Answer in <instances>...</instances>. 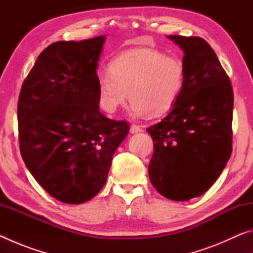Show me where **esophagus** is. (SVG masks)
<instances>
[{"mask_svg": "<svg viewBox=\"0 0 253 253\" xmlns=\"http://www.w3.org/2000/svg\"><path fill=\"white\" fill-rule=\"evenodd\" d=\"M143 131V127L138 125H131L130 126V132L131 134H137V132Z\"/></svg>", "mask_w": 253, "mask_h": 253, "instance_id": "34e87169", "label": "esophagus"}]
</instances>
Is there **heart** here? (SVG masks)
Segmentation results:
<instances>
[{"label": "heart", "instance_id": "1", "mask_svg": "<svg viewBox=\"0 0 253 253\" xmlns=\"http://www.w3.org/2000/svg\"><path fill=\"white\" fill-rule=\"evenodd\" d=\"M184 80L185 68L176 57L156 50L124 53L97 74L99 104L106 113L115 114L130 96L132 116L162 115L177 101Z\"/></svg>", "mask_w": 253, "mask_h": 253}]
</instances>
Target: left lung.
<instances>
[{
  "instance_id": "1",
  "label": "left lung",
  "mask_w": 253,
  "mask_h": 253,
  "mask_svg": "<svg viewBox=\"0 0 253 253\" xmlns=\"http://www.w3.org/2000/svg\"><path fill=\"white\" fill-rule=\"evenodd\" d=\"M168 38L184 51L185 80L170 113L147 128L154 142L148 175L166 199L188 201L213 185L231 156L233 91L207 41Z\"/></svg>"
}]
</instances>
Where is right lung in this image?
<instances>
[{
	"label": "right lung",
	"mask_w": 253,
	"mask_h": 253,
	"mask_svg": "<svg viewBox=\"0 0 253 253\" xmlns=\"http://www.w3.org/2000/svg\"><path fill=\"white\" fill-rule=\"evenodd\" d=\"M106 38L58 41L38 57L18 102L20 152L60 202L80 204L104 187L129 126L100 113L97 63Z\"/></svg>",
	"instance_id": "obj_1"
}]
</instances>
